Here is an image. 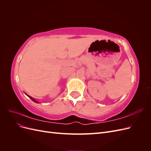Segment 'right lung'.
Here are the masks:
<instances>
[{"label": "right lung", "mask_w": 151, "mask_h": 151, "mask_svg": "<svg viewBox=\"0 0 151 151\" xmlns=\"http://www.w3.org/2000/svg\"><path fill=\"white\" fill-rule=\"evenodd\" d=\"M25 94H26V95H27V96H28V97H29V98H30V99H31V100H33V101L34 102H35V103H38V102L37 101H36V99H35L34 98H32V97H31V96H30L28 95V94H26V93H25Z\"/></svg>", "instance_id": "obj_1"}]
</instances>
